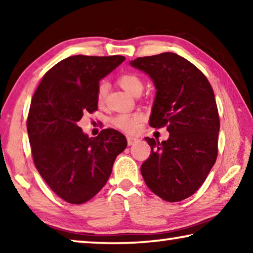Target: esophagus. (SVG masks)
<instances>
[{
	"label": "esophagus",
	"mask_w": 253,
	"mask_h": 253,
	"mask_svg": "<svg viewBox=\"0 0 253 253\" xmlns=\"http://www.w3.org/2000/svg\"><path fill=\"white\" fill-rule=\"evenodd\" d=\"M138 138H136V137H132V136H128L127 137V143L129 146H131V145H134L136 143H138Z\"/></svg>",
	"instance_id": "34e87169"
}]
</instances>
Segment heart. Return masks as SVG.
Returning a JSON list of instances; mask_svg holds the SVG:
<instances>
[{
  "label": "heart",
  "mask_w": 253,
  "mask_h": 253,
  "mask_svg": "<svg viewBox=\"0 0 253 253\" xmlns=\"http://www.w3.org/2000/svg\"><path fill=\"white\" fill-rule=\"evenodd\" d=\"M119 84L122 85L124 90L134 96L136 92L143 90V83L138 77L131 74L123 75L118 79ZM107 92H108V85L106 83H101L97 89V101L98 104H104ZM143 116L139 113L135 114H121L114 118V125L119 129L127 132H136L139 128V124L142 122Z\"/></svg>",
  "instance_id": "heart-1"
}]
</instances>
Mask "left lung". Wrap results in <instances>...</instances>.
I'll use <instances>...</instances> for the list:
<instances>
[{"label": "left lung", "mask_w": 253, "mask_h": 253, "mask_svg": "<svg viewBox=\"0 0 253 253\" xmlns=\"http://www.w3.org/2000/svg\"><path fill=\"white\" fill-rule=\"evenodd\" d=\"M129 65L156 89L149 125L168 126L169 139L146 137L151 156L140 172L153 193L168 202L187 199L202 185L217 156L220 119L213 89L202 72L173 52L137 58Z\"/></svg>", "instance_id": "8db88e82"}]
</instances>
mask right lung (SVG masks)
<instances>
[{
	"instance_id": "obj_1",
	"label": "right lung",
	"mask_w": 253,
	"mask_h": 253,
	"mask_svg": "<svg viewBox=\"0 0 253 253\" xmlns=\"http://www.w3.org/2000/svg\"><path fill=\"white\" fill-rule=\"evenodd\" d=\"M123 55H72L43 76L33 95L28 135L34 164L55 194L83 204L99 192L116 157L127 146L126 137L104 129L89 138L78 123L98 109L99 81L124 62Z\"/></svg>"
}]
</instances>
